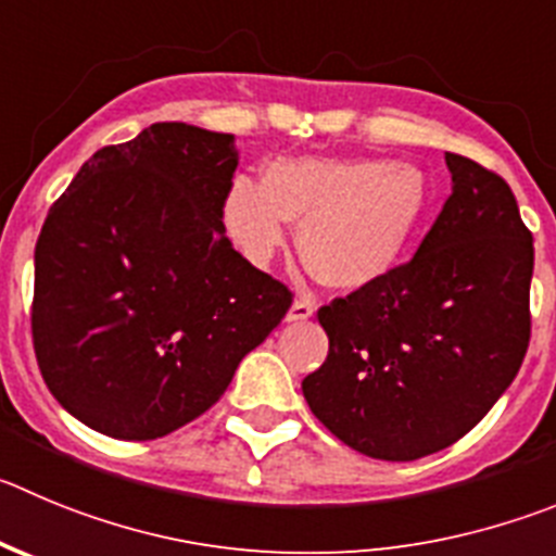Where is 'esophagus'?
Segmentation results:
<instances>
[{
    "mask_svg": "<svg viewBox=\"0 0 556 556\" xmlns=\"http://www.w3.org/2000/svg\"><path fill=\"white\" fill-rule=\"evenodd\" d=\"M313 313H315L313 299H309V295H299V299H293V304H290V309H288V324L313 318Z\"/></svg>",
    "mask_w": 556,
    "mask_h": 556,
    "instance_id": "obj_1",
    "label": "esophagus"
}]
</instances>
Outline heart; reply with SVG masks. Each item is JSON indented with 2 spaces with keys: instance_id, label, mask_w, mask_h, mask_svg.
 Here are the masks:
<instances>
[{
  "instance_id": "obj_1",
  "label": "heart",
  "mask_w": 556,
  "mask_h": 556,
  "mask_svg": "<svg viewBox=\"0 0 556 556\" xmlns=\"http://www.w3.org/2000/svg\"><path fill=\"white\" fill-rule=\"evenodd\" d=\"M428 205L414 164L365 159H274L263 180H232L222 219L243 261L263 268L299 225V254L320 285L362 290L387 277Z\"/></svg>"
}]
</instances>
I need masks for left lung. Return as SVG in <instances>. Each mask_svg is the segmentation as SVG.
Returning <instances> with one entry per match:
<instances>
[{"label": "left lung", "mask_w": 556, "mask_h": 556, "mask_svg": "<svg viewBox=\"0 0 556 556\" xmlns=\"http://www.w3.org/2000/svg\"><path fill=\"white\" fill-rule=\"evenodd\" d=\"M453 194L406 266L318 309L329 356L302 381L356 453L417 460L469 433L529 345L532 232L500 175L447 153Z\"/></svg>", "instance_id": "8db88e82"}]
</instances>
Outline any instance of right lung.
I'll list each match as a JSON object with an SVG mask.
<instances>
[{"label": "right lung", "instance_id": "add662e5", "mask_svg": "<svg viewBox=\"0 0 556 556\" xmlns=\"http://www.w3.org/2000/svg\"><path fill=\"white\" fill-rule=\"evenodd\" d=\"M232 134L153 123L92 153L35 247L33 340L67 414L112 439L184 428L290 307L225 236Z\"/></svg>", "mask_w": 556, "mask_h": 556}]
</instances>
